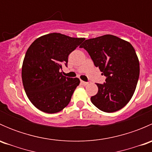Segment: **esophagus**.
<instances>
[{
	"label": "esophagus",
	"instance_id": "34e87169",
	"mask_svg": "<svg viewBox=\"0 0 152 152\" xmlns=\"http://www.w3.org/2000/svg\"><path fill=\"white\" fill-rule=\"evenodd\" d=\"M81 84H82V85L84 86H86L88 84V82H84V81H81Z\"/></svg>",
	"mask_w": 152,
	"mask_h": 152
}]
</instances>
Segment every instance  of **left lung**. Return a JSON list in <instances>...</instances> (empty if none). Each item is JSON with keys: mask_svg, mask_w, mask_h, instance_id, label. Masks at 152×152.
I'll list each match as a JSON object with an SVG mask.
<instances>
[{"mask_svg": "<svg viewBox=\"0 0 152 152\" xmlns=\"http://www.w3.org/2000/svg\"><path fill=\"white\" fill-rule=\"evenodd\" d=\"M79 47L87 50L95 66L106 76V82L96 84L99 90L90 99L92 103L105 113L125 107L134 94L140 75L138 58L132 45L106 34L86 39Z\"/></svg>", "mask_w": 152, "mask_h": 152, "instance_id": "8db88e82", "label": "left lung"}]
</instances>
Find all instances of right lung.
Returning <instances> with one entry per match:
<instances>
[{"label": "right lung", "instance_id": "right-lung-1", "mask_svg": "<svg viewBox=\"0 0 152 152\" xmlns=\"http://www.w3.org/2000/svg\"><path fill=\"white\" fill-rule=\"evenodd\" d=\"M84 40L51 33L29 46L23 62L22 80L28 99L38 110L56 113L70 103L80 81L63 76L60 70L67 66L69 54Z\"/></svg>", "mask_w": 152, "mask_h": 152}]
</instances>
